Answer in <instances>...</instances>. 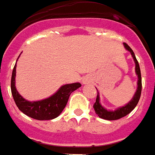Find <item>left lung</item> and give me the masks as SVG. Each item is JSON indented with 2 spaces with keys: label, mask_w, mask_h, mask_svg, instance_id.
<instances>
[{
  "label": "left lung",
  "mask_w": 155,
  "mask_h": 155,
  "mask_svg": "<svg viewBox=\"0 0 155 155\" xmlns=\"http://www.w3.org/2000/svg\"><path fill=\"white\" fill-rule=\"evenodd\" d=\"M124 46L125 48L130 52L132 57L134 58V61L135 63V73L136 75L138 76V82H137V90L135 91L134 97L131 99V101L128 102L125 105V107H120L118 109L115 110H107L105 109L100 103V97H99V92H97V99H96V102L93 105V108H94L95 112L97 113L100 118H102L104 120H118L122 118L124 116H127L129 113H130L132 110L135 109L136 105L139 102V100L140 98L141 95V89H142V82H141V73H140V65L138 63L137 59L135 58V55L134 52L132 50L130 47L127 44L124 43Z\"/></svg>",
  "instance_id": "1"
}]
</instances>
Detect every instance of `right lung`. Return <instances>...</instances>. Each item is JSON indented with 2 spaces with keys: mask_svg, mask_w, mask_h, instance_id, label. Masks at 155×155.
<instances>
[{
  "mask_svg": "<svg viewBox=\"0 0 155 155\" xmlns=\"http://www.w3.org/2000/svg\"><path fill=\"white\" fill-rule=\"evenodd\" d=\"M15 68L16 64H15L11 76V93L19 110L33 119L45 120L58 117L66 107L71 93L81 87L79 82L66 84L62 86L56 93L48 98L41 101H29L22 97L15 88Z\"/></svg>",
  "mask_w": 155,
  "mask_h": 155,
  "instance_id": "1",
  "label": "right lung"
}]
</instances>
